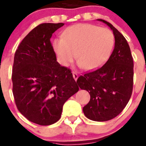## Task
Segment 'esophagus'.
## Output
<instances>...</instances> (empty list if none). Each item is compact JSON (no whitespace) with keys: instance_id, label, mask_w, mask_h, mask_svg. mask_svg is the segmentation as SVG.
Instances as JSON below:
<instances>
[{"instance_id":"1","label":"esophagus","mask_w":146,"mask_h":146,"mask_svg":"<svg viewBox=\"0 0 146 146\" xmlns=\"http://www.w3.org/2000/svg\"><path fill=\"white\" fill-rule=\"evenodd\" d=\"M73 78H74V80L76 81L78 79V75L76 73H75V72H73Z\"/></svg>"}]
</instances>
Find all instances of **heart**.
<instances>
[{"instance_id":"1","label":"heart","mask_w":146,"mask_h":146,"mask_svg":"<svg viewBox=\"0 0 146 146\" xmlns=\"http://www.w3.org/2000/svg\"><path fill=\"white\" fill-rule=\"evenodd\" d=\"M114 36L107 28L87 23L72 25L54 42V49L61 64L68 66L76 55L78 66L85 70L100 67L110 58Z\"/></svg>"}]
</instances>
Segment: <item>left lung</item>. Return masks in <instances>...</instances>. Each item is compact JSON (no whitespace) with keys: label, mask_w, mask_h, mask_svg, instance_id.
I'll list each match as a JSON object with an SVG mask.
<instances>
[{"label":"left lung","mask_w":146,"mask_h":146,"mask_svg":"<svg viewBox=\"0 0 146 146\" xmlns=\"http://www.w3.org/2000/svg\"><path fill=\"white\" fill-rule=\"evenodd\" d=\"M114 35V48L108 61L100 68L78 78L80 89L88 91L90 100L83 107L87 118L106 121L118 116L129 102L133 91V61L130 47L121 33L108 22Z\"/></svg>","instance_id":"obj_1"}]
</instances>
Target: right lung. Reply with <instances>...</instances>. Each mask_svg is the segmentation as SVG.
Wrapping results in <instances>:
<instances>
[{
  "label": "right lung",
  "mask_w": 146,
  "mask_h": 146,
  "mask_svg": "<svg viewBox=\"0 0 146 146\" xmlns=\"http://www.w3.org/2000/svg\"><path fill=\"white\" fill-rule=\"evenodd\" d=\"M64 23H42L34 28L16 50L13 93L17 110L28 120L48 126L61 118L63 106L79 88L71 70L56 61L51 45Z\"/></svg>",
  "instance_id": "obj_1"
}]
</instances>
